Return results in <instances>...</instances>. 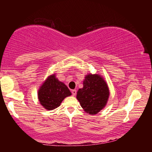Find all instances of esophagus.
I'll return each mask as SVG.
<instances>
[{
    "label": "esophagus",
    "instance_id": "34e87169",
    "mask_svg": "<svg viewBox=\"0 0 152 152\" xmlns=\"http://www.w3.org/2000/svg\"><path fill=\"white\" fill-rule=\"evenodd\" d=\"M72 94L73 96H75L76 94V90H72Z\"/></svg>",
    "mask_w": 152,
    "mask_h": 152
}]
</instances>
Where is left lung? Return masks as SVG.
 Returning <instances> with one entry per match:
<instances>
[{
	"label": "left lung",
	"instance_id": "obj_1",
	"mask_svg": "<svg viewBox=\"0 0 152 152\" xmlns=\"http://www.w3.org/2000/svg\"><path fill=\"white\" fill-rule=\"evenodd\" d=\"M109 96L107 84L99 74H88L83 82V88L77 92L76 98L87 113L95 115L105 107Z\"/></svg>",
	"mask_w": 152,
	"mask_h": 152
}]
</instances>
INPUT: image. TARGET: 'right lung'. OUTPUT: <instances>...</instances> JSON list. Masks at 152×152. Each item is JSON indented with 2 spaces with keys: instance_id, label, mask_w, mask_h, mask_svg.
Wrapping results in <instances>:
<instances>
[{
  "instance_id": "add662e5",
  "label": "right lung",
  "mask_w": 152,
  "mask_h": 152,
  "mask_svg": "<svg viewBox=\"0 0 152 152\" xmlns=\"http://www.w3.org/2000/svg\"><path fill=\"white\" fill-rule=\"evenodd\" d=\"M71 94L68 87L59 81L55 75L49 76L38 91L40 103L47 110L56 109L66 97Z\"/></svg>"
}]
</instances>
